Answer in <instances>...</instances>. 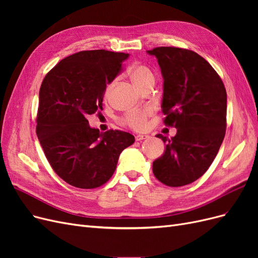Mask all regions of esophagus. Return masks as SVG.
I'll return each mask as SVG.
<instances>
[{
	"label": "esophagus",
	"mask_w": 258,
	"mask_h": 258,
	"mask_svg": "<svg viewBox=\"0 0 258 258\" xmlns=\"http://www.w3.org/2000/svg\"><path fill=\"white\" fill-rule=\"evenodd\" d=\"M147 138H148V136H146V135H138V136H136V141H142V140H145Z\"/></svg>",
	"instance_id": "34e87169"
}]
</instances>
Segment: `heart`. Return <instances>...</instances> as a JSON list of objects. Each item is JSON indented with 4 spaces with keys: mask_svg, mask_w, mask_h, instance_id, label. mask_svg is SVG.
Here are the masks:
<instances>
[{
    "mask_svg": "<svg viewBox=\"0 0 258 258\" xmlns=\"http://www.w3.org/2000/svg\"><path fill=\"white\" fill-rule=\"evenodd\" d=\"M131 79L134 83L140 88L141 86L150 79H154V75L152 71L147 67L143 64H136L131 68ZM115 82L111 83L107 86L105 96L107 97L110 95L111 90L114 87ZM153 113L152 107H144V108H139V110H134L131 112H128L126 115L122 117V122L128 126L129 128L134 130H144L147 126V118L150 117Z\"/></svg>",
    "mask_w": 258,
    "mask_h": 258,
    "instance_id": "b5f03b06",
    "label": "heart"
}]
</instances>
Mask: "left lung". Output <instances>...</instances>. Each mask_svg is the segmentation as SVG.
Wrapping results in <instances>:
<instances>
[{"label": "left lung", "instance_id": "left-lung-1", "mask_svg": "<svg viewBox=\"0 0 258 258\" xmlns=\"http://www.w3.org/2000/svg\"><path fill=\"white\" fill-rule=\"evenodd\" d=\"M157 58L163 79L161 108L165 123L175 127L166 151L153 162V172L162 184L179 187L205 174L223 143L227 93L221 77L197 52L177 47L147 50Z\"/></svg>", "mask_w": 258, "mask_h": 258}]
</instances>
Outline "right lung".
I'll list each match as a JSON object with an SVG mask.
<instances>
[{
    "label": "right lung",
    "instance_id": "1",
    "mask_svg": "<svg viewBox=\"0 0 258 258\" xmlns=\"http://www.w3.org/2000/svg\"><path fill=\"white\" fill-rule=\"evenodd\" d=\"M129 53L85 50L62 59L41 85L36 135L51 168L77 188L103 185L120 153L135 143L129 132L91 128L87 117L102 111L106 84L120 73Z\"/></svg>",
    "mask_w": 258,
    "mask_h": 258
}]
</instances>
